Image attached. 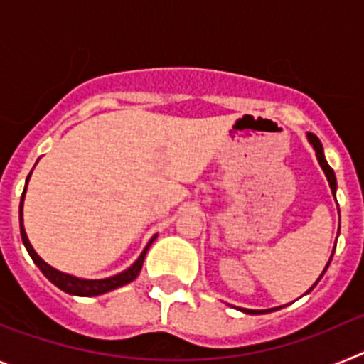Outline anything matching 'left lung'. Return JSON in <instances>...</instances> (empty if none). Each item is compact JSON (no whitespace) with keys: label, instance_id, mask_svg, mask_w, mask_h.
Here are the masks:
<instances>
[{"label":"left lung","instance_id":"1","mask_svg":"<svg viewBox=\"0 0 364 364\" xmlns=\"http://www.w3.org/2000/svg\"><path fill=\"white\" fill-rule=\"evenodd\" d=\"M308 142L311 144V146H314V149H315V154H317V160H319V166L323 167V171H324V175H326V178H328V184H330V189H332V193H333V197H336V189H337V182H336V173H333V169L330 166H328V162H326V159H324V151H323V144H321V140L317 136H315V134H311V133H308ZM332 257H333V253H332ZM332 257H330V260H332ZM330 260H328V264H326V268L323 269V273H321V277H323L324 275V272H326L328 269V266H330ZM321 277L317 279V282L321 281ZM317 282H315V284H317ZM314 284V286H315ZM314 286H311V288H314ZM310 288V290H311ZM308 290V291H310ZM306 291V294H308ZM273 310H279V308H272V310H247V308H240V311H244V314H253V315H259V314H268V311H273Z\"/></svg>","mask_w":364,"mask_h":364}]
</instances>
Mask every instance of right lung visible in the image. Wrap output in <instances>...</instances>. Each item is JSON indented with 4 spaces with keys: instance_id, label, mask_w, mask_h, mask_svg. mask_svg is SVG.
<instances>
[{
    "instance_id": "obj_1",
    "label": "right lung",
    "mask_w": 364,
    "mask_h": 364,
    "mask_svg": "<svg viewBox=\"0 0 364 364\" xmlns=\"http://www.w3.org/2000/svg\"><path fill=\"white\" fill-rule=\"evenodd\" d=\"M31 178V175L27 176V182ZM25 191H27V184H25L23 189V195H21V202H19V231H21V240H23L25 247H27L28 255L31 259L34 260V264L41 269L45 277L49 279L54 286H58L60 290H63L65 294L70 295H78V297H96V295H102V294H107L111 290H117L120 286L124 284H129L131 281L138 277V273L142 269L144 264V259H146V253L149 250V246L153 244V240L156 239V235H154L153 239L147 242V246L144 247V252L140 253L136 260H134V264L129 266V268L125 269V272L118 273V275H112V277L107 279H80V277H74V275H69V273H63L60 269L53 268L34 252V247L31 246L27 239V233H25V228H23V198H25Z\"/></svg>"
}]
</instances>
